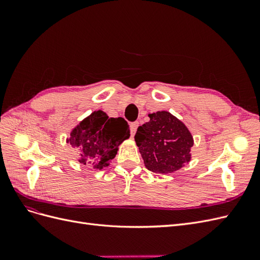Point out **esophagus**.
Listing matches in <instances>:
<instances>
[{
    "label": "esophagus",
    "mask_w": 260,
    "mask_h": 260,
    "mask_svg": "<svg viewBox=\"0 0 260 260\" xmlns=\"http://www.w3.org/2000/svg\"><path fill=\"white\" fill-rule=\"evenodd\" d=\"M139 127V121H135V122H131L130 124V131H131V136H135L137 129Z\"/></svg>",
    "instance_id": "34e87169"
}]
</instances>
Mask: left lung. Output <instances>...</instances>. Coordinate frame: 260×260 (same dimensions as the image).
Segmentation results:
<instances>
[{
    "label": "left lung",
    "instance_id": "left-lung-1",
    "mask_svg": "<svg viewBox=\"0 0 260 260\" xmlns=\"http://www.w3.org/2000/svg\"><path fill=\"white\" fill-rule=\"evenodd\" d=\"M149 121L135 136L145 167L156 174H171L191 160L193 137L185 124L168 112L148 114Z\"/></svg>",
    "mask_w": 260,
    "mask_h": 260
}]
</instances>
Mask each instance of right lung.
<instances>
[{"instance_id": "1", "label": "right lung", "mask_w": 260, "mask_h": 260, "mask_svg": "<svg viewBox=\"0 0 260 260\" xmlns=\"http://www.w3.org/2000/svg\"><path fill=\"white\" fill-rule=\"evenodd\" d=\"M129 137V124L123 118H108L104 112L96 111L77 125L67 142L80 152V164L103 169Z\"/></svg>"}]
</instances>
